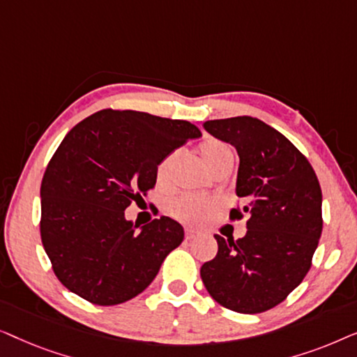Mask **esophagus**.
Here are the masks:
<instances>
[{
	"mask_svg": "<svg viewBox=\"0 0 357 357\" xmlns=\"http://www.w3.org/2000/svg\"><path fill=\"white\" fill-rule=\"evenodd\" d=\"M198 236H199V232L195 231V229H190V227L185 229V238H187V241H192V238L198 237Z\"/></svg>",
	"mask_w": 357,
	"mask_h": 357,
	"instance_id": "34e87169",
	"label": "esophagus"
}]
</instances>
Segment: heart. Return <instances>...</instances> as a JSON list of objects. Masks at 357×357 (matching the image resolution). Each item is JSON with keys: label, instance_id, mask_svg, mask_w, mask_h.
Returning <instances> with one entry per match:
<instances>
[{"label": "heart", "instance_id": "1", "mask_svg": "<svg viewBox=\"0 0 357 357\" xmlns=\"http://www.w3.org/2000/svg\"><path fill=\"white\" fill-rule=\"evenodd\" d=\"M199 158H202L204 167L209 172L214 169L221 167V165L234 164V149L231 144L224 143L221 139L208 138L204 139L198 148ZM178 154L170 153L160 160L155 167V182L159 187H167L172 182L174 167L177 164ZM169 213L172 214L175 219L182 221L185 224H193V226H199V224L206 222L213 213L218 209V202L213 198H203V197H192V195H183V197L174 198L169 203Z\"/></svg>", "mask_w": 357, "mask_h": 357}]
</instances>
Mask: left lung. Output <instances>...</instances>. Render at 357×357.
Masks as SVG:
<instances>
[{"instance_id": "left-lung-1", "label": "left lung", "mask_w": 357, "mask_h": 357, "mask_svg": "<svg viewBox=\"0 0 357 357\" xmlns=\"http://www.w3.org/2000/svg\"><path fill=\"white\" fill-rule=\"evenodd\" d=\"M214 138L237 149L236 193L248 214L242 238L218 241V255L199 270L218 304L260 314L281 304L304 280L321 236V190L305 155L280 131L253 116L204 121Z\"/></svg>"}]
</instances>
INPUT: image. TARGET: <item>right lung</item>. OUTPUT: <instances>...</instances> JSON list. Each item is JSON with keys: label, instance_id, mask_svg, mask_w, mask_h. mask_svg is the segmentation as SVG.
<instances>
[{"label": "right lung", "instance_id": "add662e5", "mask_svg": "<svg viewBox=\"0 0 357 357\" xmlns=\"http://www.w3.org/2000/svg\"><path fill=\"white\" fill-rule=\"evenodd\" d=\"M202 136L185 120L100 110L65 136L40 185V236L61 284L97 305H116L148 287L183 227L167 216L138 231L125 209L155 185V167Z\"/></svg>", "mask_w": 357, "mask_h": 357}]
</instances>
